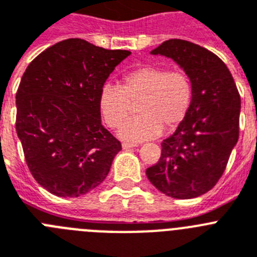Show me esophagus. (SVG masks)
<instances>
[{
    "mask_svg": "<svg viewBox=\"0 0 257 257\" xmlns=\"http://www.w3.org/2000/svg\"><path fill=\"white\" fill-rule=\"evenodd\" d=\"M121 146H122V149H124V150H128V149H132V147H137L138 145H136V144H128V142H124V144H122Z\"/></svg>",
    "mask_w": 257,
    "mask_h": 257,
    "instance_id": "esophagus-1",
    "label": "esophagus"
}]
</instances>
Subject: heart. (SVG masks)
I'll use <instances>...</instances> for the list:
<instances>
[{
    "instance_id": "b5f03b06",
    "label": "heart",
    "mask_w": 257,
    "mask_h": 257,
    "mask_svg": "<svg viewBox=\"0 0 257 257\" xmlns=\"http://www.w3.org/2000/svg\"><path fill=\"white\" fill-rule=\"evenodd\" d=\"M193 98V84L185 71L147 64L122 76L120 86L106 85L99 94V108L110 128H121L133 104L138 118L120 131V137L138 142L173 131L185 120Z\"/></svg>"
}]
</instances>
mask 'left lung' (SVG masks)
Masks as SVG:
<instances>
[{
	"label": "left lung",
	"instance_id": "1",
	"mask_svg": "<svg viewBox=\"0 0 257 257\" xmlns=\"http://www.w3.org/2000/svg\"><path fill=\"white\" fill-rule=\"evenodd\" d=\"M151 54L181 67L193 84V98L186 117L162 142L160 159L146 176L163 194L191 199L211 190L226 168L239 137V93L226 64L196 44L172 39Z\"/></svg>",
	"mask_w": 257,
	"mask_h": 257
}]
</instances>
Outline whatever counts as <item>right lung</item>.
<instances>
[{
  "instance_id": "obj_1",
  "label": "right lung",
  "mask_w": 257,
  "mask_h": 257,
  "mask_svg": "<svg viewBox=\"0 0 257 257\" xmlns=\"http://www.w3.org/2000/svg\"><path fill=\"white\" fill-rule=\"evenodd\" d=\"M131 51L68 39L27 67L17 91V133L33 178L49 193L76 198L110 172L120 144L101 124L99 94Z\"/></svg>"
}]
</instances>
